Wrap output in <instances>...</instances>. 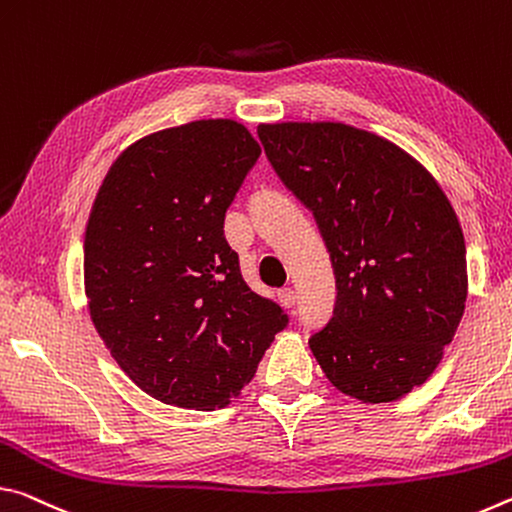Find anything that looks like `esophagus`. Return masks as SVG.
Masks as SVG:
<instances>
[{
  "instance_id": "34e87169",
  "label": "esophagus",
  "mask_w": 512,
  "mask_h": 512,
  "mask_svg": "<svg viewBox=\"0 0 512 512\" xmlns=\"http://www.w3.org/2000/svg\"><path fill=\"white\" fill-rule=\"evenodd\" d=\"M279 301H281V306L295 308V304H297V292L292 290V288H283V290H279Z\"/></svg>"
}]
</instances>
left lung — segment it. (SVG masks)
Wrapping results in <instances>:
<instances>
[{
    "label": "left lung",
    "mask_w": 512,
    "mask_h": 512,
    "mask_svg": "<svg viewBox=\"0 0 512 512\" xmlns=\"http://www.w3.org/2000/svg\"><path fill=\"white\" fill-rule=\"evenodd\" d=\"M258 138L331 254L333 317L308 340L326 379L363 404L408 395L465 313V238L447 195L395 142L349 124H261Z\"/></svg>",
    "instance_id": "1"
}]
</instances>
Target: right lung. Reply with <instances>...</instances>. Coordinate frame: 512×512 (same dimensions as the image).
Here are the masks:
<instances>
[{"mask_svg": "<svg viewBox=\"0 0 512 512\" xmlns=\"http://www.w3.org/2000/svg\"><path fill=\"white\" fill-rule=\"evenodd\" d=\"M261 147L233 120L140 138L99 188L83 242L92 324L124 374L163 404L222 408L288 315L256 295L224 238Z\"/></svg>", "mask_w": 512, "mask_h": 512, "instance_id": "1", "label": "right lung"}]
</instances>
